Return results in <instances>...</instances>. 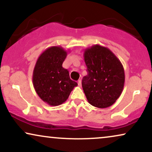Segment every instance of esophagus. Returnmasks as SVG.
<instances>
[{"label": "esophagus", "mask_w": 152, "mask_h": 152, "mask_svg": "<svg viewBox=\"0 0 152 152\" xmlns=\"http://www.w3.org/2000/svg\"><path fill=\"white\" fill-rule=\"evenodd\" d=\"M77 84H78L79 86H82V81H81V80H78Z\"/></svg>", "instance_id": "1"}]
</instances>
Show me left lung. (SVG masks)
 <instances>
[{"instance_id":"8db88e82","label":"left lung","mask_w":152,"mask_h":152,"mask_svg":"<svg viewBox=\"0 0 152 152\" xmlns=\"http://www.w3.org/2000/svg\"><path fill=\"white\" fill-rule=\"evenodd\" d=\"M84 58L87 75L82 79V85L88 102L98 108L112 105L124 88L123 65L110 49L100 45L85 49Z\"/></svg>"}]
</instances>
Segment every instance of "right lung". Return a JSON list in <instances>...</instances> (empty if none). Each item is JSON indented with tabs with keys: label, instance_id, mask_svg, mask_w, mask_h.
Listing matches in <instances>:
<instances>
[{
	"label": "right lung",
	"instance_id": "right-lung-1",
	"mask_svg": "<svg viewBox=\"0 0 152 152\" xmlns=\"http://www.w3.org/2000/svg\"><path fill=\"white\" fill-rule=\"evenodd\" d=\"M68 52L59 46L45 50L37 58L33 72V84L37 95L51 106L61 105L77 83L70 80L63 62Z\"/></svg>",
	"mask_w": 152,
	"mask_h": 152
}]
</instances>
